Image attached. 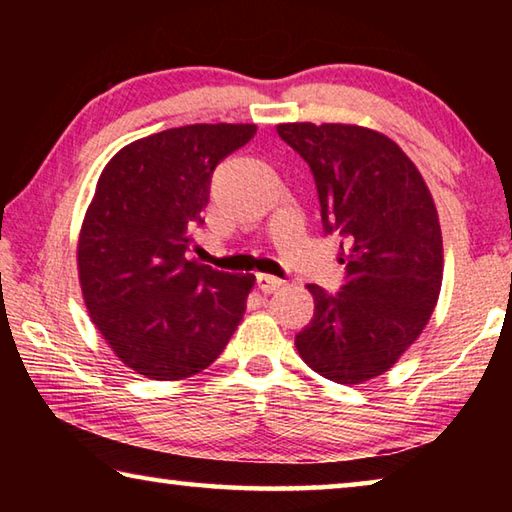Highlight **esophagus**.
<instances>
[{
  "label": "esophagus",
  "instance_id": "esophagus-1",
  "mask_svg": "<svg viewBox=\"0 0 512 512\" xmlns=\"http://www.w3.org/2000/svg\"><path fill=\"white\" fill-rule=\"evenodd\" d=\"M282 287V280H277L273 275H257V289L262 293H275Z\"/></svg>",
  "mask_w": 512,
  "mask_h": 512
}]
</instances>
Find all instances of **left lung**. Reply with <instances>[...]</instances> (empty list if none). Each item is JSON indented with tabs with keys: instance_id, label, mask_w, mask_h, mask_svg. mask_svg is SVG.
Masks as SVG:
<instances>
[{
	"instance_id": "left-lung-1",
	"label": "left lung",
	"mask_w": 512,
	"mask_h": 512,
	"mask_svg": "<svg viewBox=\"0 0 512 512\" xmlns=\"http://www.w3.org/2000/svg\"><path fill=\"white\" fill-rule=\"evenodd\" d=\"M314 173L325 232L343 237L345 284H307L314 318L296 334L320 377L357 386L418 341L443 287V232L427 183L400 146L357 124H277Z\"/></svg>"
}]
</instances>
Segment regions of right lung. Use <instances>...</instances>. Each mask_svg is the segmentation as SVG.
Instances as JSON below:
<instances>
[{"instance_id": "right-lung-1", "label": "right lung", "mask_w": 512, "mask_h": 512, "mask_svg": "<svg viewBox=\"0 0 512 512\" xmlns=\"http://www.w3.org/2000/svg\"><path fill=\"white\" fill-rule=\"evenodd\" d=\"M255 124H192L126 144L103 167L76 264L92 323L124 366L158 381L205 370L235 334L255 275L192 259L216 164Z\"/></svg>"}]
</instances>
